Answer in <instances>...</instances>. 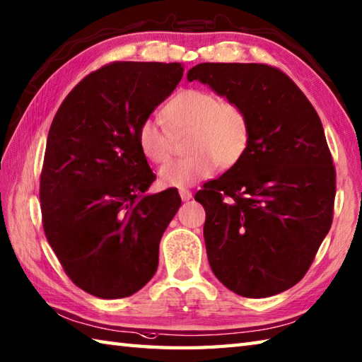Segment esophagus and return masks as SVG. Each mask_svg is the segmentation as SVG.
<instances>
[{"mask_svg":"<svg viewBox=\"0 0 362 362\" xmlns=\"http://www.w3.org/2000/svg\"><path fill=\"white\" fill-rule=\"evenodd\" d=\"M179 194H180V197H182V201H189L191 197H193V194H191V191L189 189H187V188H182L180 191H179Z\"/></svg>","mask_w":362,"mask_h":362,"instance_id":"esophagus-1","label":"esophagus"}]
</instances>
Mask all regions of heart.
<instances>
[{
  "label": "heart",
  "mask_w": 362,
  "mask_h": 362,
  "mask_svg": "<svg viewBox=\"0 0 362 362\" xmlns=\"http://www.w3.org/2000/svg\"><path fill=\"white\" fill-rule=\"evenodd\" d=\"M168 128L153 118L141 121L136 141L152 163H165L173 156L175 136L187 134L188 156L160 169L163 187L183 188L210 177L216 166L236 165L247 151L250 119L241 104L221 99L209 90L187 88L174 95L161 110Z\"/></svg>",
  "instance_id": "1"
}]
</instances>
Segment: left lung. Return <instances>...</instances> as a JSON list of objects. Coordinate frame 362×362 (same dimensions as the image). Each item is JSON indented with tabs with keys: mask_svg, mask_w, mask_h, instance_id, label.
I'll return each mask as SVG.
<instances>
[{
	"mask_svg": "<svg viewBox=\"0 0 362 362\" xmlns=\"http://www.w3.org/2000/svg\"><path fill=\"white\" fill-rule=\"evenodd\" d=\"M188 81L209 83L250 119L241 160L194 196L211 271L238 296L279 294L308 272L333 222L336 169L319 115L267 64H199Z\"/></svg>",
	"mask_w": 362,
	"mask_h": 362,
	"instance_id": "obj_1",
	"label": "left lung"
}]
</instances>
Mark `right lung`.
<instances>
[{
  "instance_id": "1",
  "label": "right lung",
  "mask_w": 362,
  "mask_h": 362,
  "mask_svg": "<svg viewBox=\"0 0 362 362\" xmlns=\"http://www.w3.org/2000/svg\"><path fill=\"white\" fill-rule=\"evenodd\" d=\"M182 76L177 62H112L86 76L52 119L42 224L65 274L91 296L129 297L157 271L161 235L182 199L177 188L144 196L156 174L136 130Z\"/></svg>"
}]
</instances>
